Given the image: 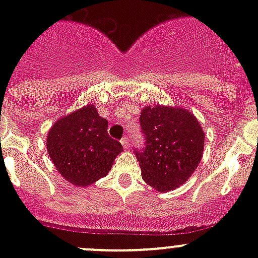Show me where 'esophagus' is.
Returning <instances> with one entry per match:
<instances>
[{"label": "esophagus", "instance_id": "1", "mask_svg": "<svg viewBox=\"0 0 258 258\" xmlns=\"http://www.w3.org/2000/svg\"><path fill=\"white\" fill-rule=\"evenodd\" d=\"M121 144H122V146H123V148H128L130 147V140L128 139H122L121 140Z\"/></svg>", "mask_w": 258, "mask_h": 258}]
</instances>
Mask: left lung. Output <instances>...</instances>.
Segmentation results:
<instances>
[{"instance_id": "1", "label": "left lung", "mask_w": 258, "mask_h": 258, "mask_svg": "<svg viewBox=\"0 0 258 258\" xmlns=\"http://www.w3.org/2000/svg\"><path fill=\"white\" fill-rule=\"evenodd\" d=\"M145 146L135 150L144 181L160 192L191 177L204 153L205 134L196 117L177 107H145L140 116Z\"/></svg>"}]
</instances>
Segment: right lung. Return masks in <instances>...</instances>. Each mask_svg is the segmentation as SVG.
<instances>
[{"label":"right lung","instance_id":"right-lung-1","mask_svg":"<svg viewBox=\"0 0 258 258\" xmlns=\"http://www.w3.org/2000/svg\"><path fill=\"white\" fill-rule=\"evenodd\" d=\"M107 119L88 105L54 122L47 136V152L62 177L75 186H90L105 177L122 145L108 136Z\"/></svg>","mask_w":258,"mask_h":258}]
</instances>
